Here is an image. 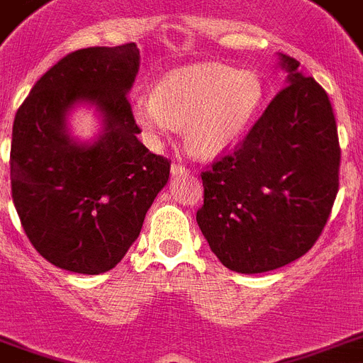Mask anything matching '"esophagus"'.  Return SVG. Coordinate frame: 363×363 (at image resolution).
<instances>
[{
	"label": "esophagus",
	"instance_id": "obj_1",
	"mask_svg": "<svg viewBox=\"0 0 363 363\" xmlns=\"http://www.w3.org/2000/svg\"><path fill=\"white\" fill-rule=\"evenodd\" d=\"M182 173H186V167L179 162H173L172 164V175L177 177V175H182Z\"/></svg>",
	"mask_w": 363,
	"mask_h": 363
}]
</instances>
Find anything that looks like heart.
I'll return each instance as SVG.
<instances>
[{"mask_svg":"<svg viewBox=\"0 0 363 363\" xmlns=\"http://www.w3.org/2000/svg\"><path fill=\"white\" fill-rule=\"evenodd\" d=\"M264 83L252 69L216 62L172 69L130 103V118L149 144L158 145L182 127L191 155L212 158L238 144L257 120Z\"/></svg>","mask_w":363,"mask_h":363,"instance_id":"heart-1","label":"heart"}]
</instances>
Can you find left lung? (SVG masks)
Segmentation results:
<instances>
[{
  "instance_id": "8db88e82",
  "label": "left lung",
  "mask_w": 363,
  "mask_h": 363,
  "mask_svg": "<svg viewBox=\"0 0 363 363\" xmlns=\"http://www.w3.org/2000/svg\"><path fill=\"white\" fill-rule=\"evenodd\" d=\"M286 83L234 153L203 172L197 225L225 267L266 273L312 249L337 194L340 142L327 92L279 53Z\"/></svg>"
}]
</instances>
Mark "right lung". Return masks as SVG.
Segmentation results:
<instances>
[{
    "mask_svg": "<svg viewBox=\"0 0 363 363\" xmlns=\"http://www.w3.org/2000/svg\"><path fill=\"white\" fill-rule=\"evenodd\" d=\"M138 69L135 42L73 51L36 81L16 112L12 201L33 247L60 269H112L169 179V160L140 142L130 118L127 94ZM79 104L94 106L102 120L92 143L69 133Z\"/></svg>",
    "mask_w": 363,
    "mask_h": 363,
    "instance_id": "add662e5",
    "label": "right lung"
}]
</instances>
